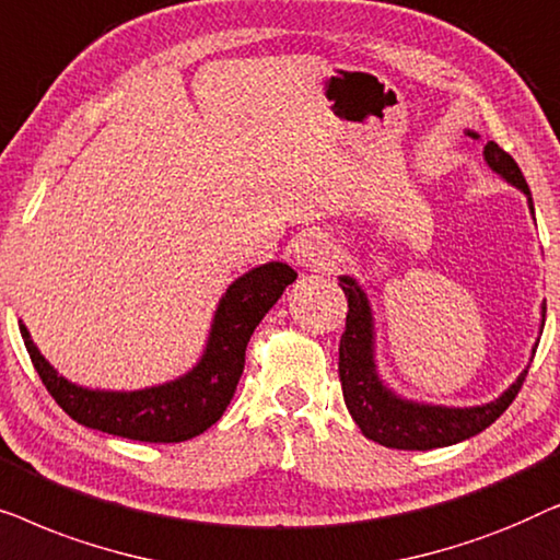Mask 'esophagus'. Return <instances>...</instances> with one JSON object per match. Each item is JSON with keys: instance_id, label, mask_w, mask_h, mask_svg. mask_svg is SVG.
Instances as JSON below:
<instances>
[{"instance_id": "esophagus-1", "label": "esophagus", "mask_w": 560, "mask_h": 560, "mask_svg": "<svg viewBox=\"0 0 560 560\" xmlns=\"http://www.w3.org/2000/svg\"><path fill=\"white\" fill-rule=\"evenodd\" d=\"M290 255L303 270H326L334 259V244L324 232H303L293 240Z\"/></svg>"}]
</instances>
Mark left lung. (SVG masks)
<instances>
[{
  "mask_svg": "<svg viewBox=\"0 0 560 560\" xmlns=\"http://www.w3.org/2000/svg\"><path fill=\"white\" fill-rule=\"evenodd\" d=\"M466 135L479 140V135L471 132V129H466ZM485 160L500 178L523 190L527 196L530 213H535L530 188H527L525 175L515 160L497 142L485 144ZM339 285L349 303L347 331H343L339 343V377L343 402H347L354 423L362 428V433L370 441L380 443V446L402 451H431L441 446H454V443L471 439V435H477L492 425L510 408V402L515 400L520 387H523L527 366L497 400L471 405V408H448V405H431L400 397L380 377L377 354H374L377 347H374V316L370 298H366L364 288L354 278H349V275H341ZM540 316L542 334L546 305H542ZM535 349H538V341H535L533 354Z\"/></svg>",
  "mask_w": 560,
  "mask_h": 560,
  "instance_id": "8db88e82",
  "label": "left lung"
}]
</instances>
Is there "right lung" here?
<instances>
[{"label": "right lung", "instance_id": "1", "mask_svg": "<svg viewBox=\"0 0 560 560\" xmlns=\"http://www.w3.org/2000/svg\"><path fill=\"white\" fill-rule=\"evenodd\" d=\"M298 272L285 262H265L236 278L213 311L206 349L194 370L144 389H91L58 374L35 347L27 326L20 334L43 385L75 423L144 443H180L224 416L240 385L252 331L278 303Z\"/></svg>", "mask_w": 560, "mask_h": 560}]
</instances>
